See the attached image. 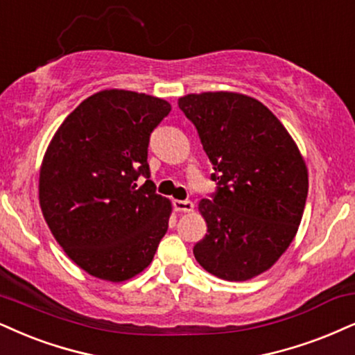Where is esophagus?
<instances>
[{
	"mask_svg": "<svg viewBox=\"0 0 355 355\" xmlns=\"http://www.w3.org/2000/svg\"><path fill=\"white\" fill-rule=\"evenodd\" d=\"M173 205L178 212H191L192 209H194V204L187 199L186 200H179V199L173 200Z\"/></svg>",
	"mask_w": 355,
	"mask_h": 355,
	"instance_id": "1",
	"label": "esophagus"
}]
</instances>
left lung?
<instances>
[{
  "instance_id": "8db88e82",
  "label": "left lung",
  "mask_w": 355,
  "mask_h": 355,
  "mask_svg": "<svg viewBox=\"0 0 355 355\" xmlns=\"http://www.w3.org/2000/svg\"><path fill=\"white\" fill-rule=\"evenodd\" d=\"M179 108L212 161L211 199L199 211L207 234L194 245L200 266L229 282L268 270L290 247L308 198V169L282 121L263 103L232 92L191 94Z\"/></svg>"
}]
</instances>
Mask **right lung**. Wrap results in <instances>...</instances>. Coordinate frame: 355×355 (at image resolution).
<instances>
[{
    "label": "right lung",
    "mask_w": 355,
    "mask_h": 355,
    "mask_svg": "<svg viewBox=\"0 0 355 355\" xmlns=\"http://www.w3.org/2000/svg\"><path fill=\"white\" fill-rule=\"evenodd\" d=\"M166 100L103 90L59 126L39 176L42 216L64 252L90 273L125 282L151 263L171 202L150 179L148 144ZM138 177L147 179L138 187Z\"/></svg>",
    "instance_id": "1"
}]
</instances>
